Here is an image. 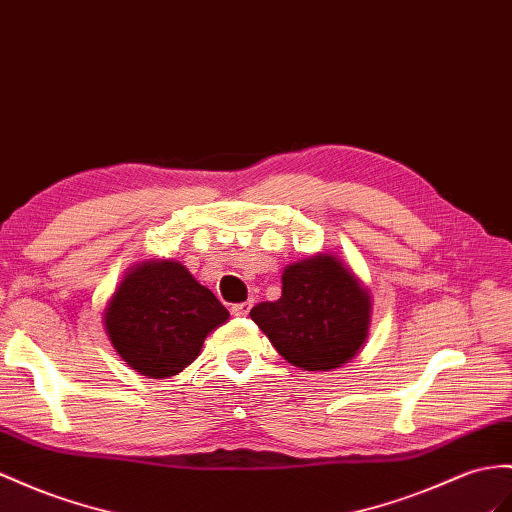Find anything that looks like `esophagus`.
<instances>
[{
  "instance_id": "esophagus-1",
  "label": "esophagus",
  "mask_w": 512,
  "mask_h": 512,
  "mask_svg": "<svg viewBox=\"0 0 512 512\" xmlns=\"http://www.w3.org/2000/svg\"><path fill=\"white\" fill-rule=\"evenodd\" d=\"M251 307H253L251 300H246V303L233 305V307H231V313H233V316H238V318H244V316H248V311H251Z\"/></svg>"
}]
</instances>
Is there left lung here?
<instances>
[{
	"instance_id": "left-lung-1",
	"label": "left lung",
	"mask_w": 512,
	"mask_h": 512,
	"mask_svg": "<svg viewBox=\"0 0 512 512\" xmlns=\"http://www.w3.org/2000/svg\"><path fill=\"white\" fill-rule=\"evenodd\" d=\"M281 298L251 318L279 355L307 372L348 363L368 339L372 296L342 261L318 253L283 270Z\"/></svg>"
}]
</instances>
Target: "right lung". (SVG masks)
<instances>
[{
	"mask_svg": "<svg viewBox=\"0 0 512 512\" xmlns=\"http://www.w3.org/2000/svg\"><path fill=\"white\" fill-rule=\"evenodd\" d=\"M229 320L220 300L173 259H149L125 272L103 324L131 370L168 378L201 355L205 337Z\"/></svg>",
	"mask_w": 512,
	"mask_h": 512,
	"instance_id": "obj_1",
	"label": "right lung"
}]
</instances>
